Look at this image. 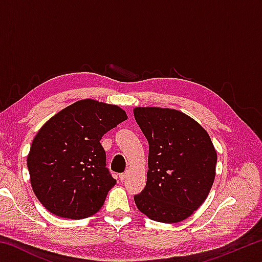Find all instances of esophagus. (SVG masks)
Returning <instances> with one entry per match:
<instances>
[{"mask_svg": "<svg viewBox=\"0 0 262 262\" xmlns=\"http://www.w3.org/2000/svg\"><path fill=\"white\" fill-rule=\"evenodd\" d=\"M127 177H128V172H123V173H120V174H119V178H120V180H121V181L126 180V179H127Z\"/></svg>", "mask_w": 262, "mask_h": 262, "instance_id": "esophagus-1", "label": "esophagus"}]
</instances>
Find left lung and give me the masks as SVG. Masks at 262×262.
Here are the masks:
<instances>
[{"label": "left lung", "mask_w": 262, "mask_h": 262, "mask_svg": "<svg viewBox=\"0 0 262 262\" xmlns=\"http://www.w3.org/2000/svg\"><path fill=\"white\" fill-rule=\"evenodd\" d=\"M134 117L149 142L147 185L134 195L149 219L178 223L206 200L215 179L217 154L208 133L177 110L136 107Z\"/></svg>", "instance_id": "1"}]
</instances>
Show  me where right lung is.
<instances>
[{
    "label": "right lung",
    "instance_id": "obj_1",
    "mask_svg": "<svg viewBox=\"0 0 262 262\" xmlns=\"http://www.w3.org/2000/svg\"><path fill=\"white\" fill-rule=\"evenodd\" d=\"M127 120L115 105L79 100L60 111L33 139L28 168L33 192L46 209L79 220L96 214L117 183L100 140Z\"/></svg>",
    "mask_w": 262,
    "mask_h": 262
}]
</instances>
